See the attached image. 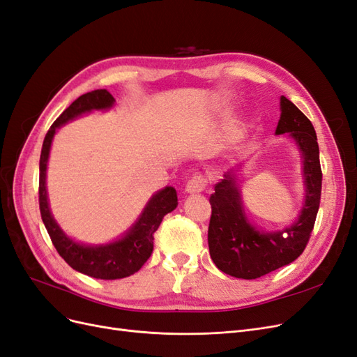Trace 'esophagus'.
Instances as JSON below:
<instances>
[{
	"label": "esophagus",
	"instance_id": "34e87169",
	"mask_svg": "<svg viewBox=\"0 0 357 357\" xmlns=\"http://www.w3.org/2000/svg\"><path fill=\"white\" fill-rule=\"evenodd\" d=\"M205 186H207V178H205L204 176H195L192 177L188 185H186V192L188 193H199V192H204L205 190Z\"/></svg>",
	"mask_w": 357,
	"mask_h": 357
}]
</instances>
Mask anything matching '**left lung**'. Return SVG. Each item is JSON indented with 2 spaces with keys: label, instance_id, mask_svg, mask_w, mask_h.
Listing matches in <instances>:
<instances>
[{
  "label": "left lung",
  "instance_id": "left-lung-1",
  "mask_svg": "<svg viewBox=\"0 0 357 357\" xmlns=\"http://www.w3.org/2000/svg\"><path fill=\"white\" fill-rule=\"evenodd\" d=\"M282 116L275 134L295 139L304 162L305 202L298 220L289 228L261 232L248 223L234 171H228L210 197L208 248L214 265L236 278L253 280L289 265L305 250L317 218L321 193V168L314 126L286 96L280 98Z\"/></svg>",
  "mask_w": 357,
  "mask_h": 357
}]
</instances>
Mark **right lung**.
Instances as JSON below:
<instances>
[{"label":"right lung","mask_w":357,"mask_h":357,"mask_svg":"<svg viewBox=\"0 0 357 357\" xmlns=\"http://www.w3.org/2000/svg\"><path fill=\"white\" fill-rule=\"evenodd\" d=\"M114 104L112 93L105 89H96L79 96L68 109L63 112L47 131L43 142L40 156V183L38 202L43 223L49 232L50 240L61 257L73 269L82 274L101 280H116L132 275L142 268L153 252V235L158 231L164 215L177 207V192L167 186L150 198L144 211L135 225L121 240L105 245H84L75 243L66 235L53 219L49 208L46 190V169L53 135L56 129L71 119L92 110H107Z\"/></svg>","instance_id":"1"}]
</instances>
